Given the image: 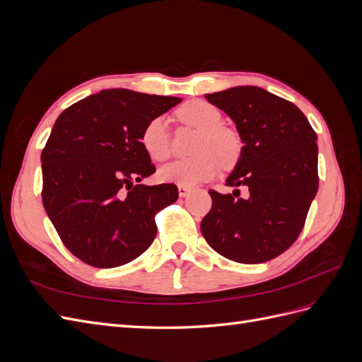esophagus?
Wrapping results in <instances>:
<instances>
[{"label":"esophagus","mask_w":362,"mask_h":362,"mask_svg":"<svg viewBox=\"0 0 362 362\" xmlns=\"http://www.w3.org/2000/svg\"><path fill=\"white\" fill-rule=\"evenodd\" d=\"M190 192H192L190 187H185V185H178V193H180L181 198H185V196L190 194Z\"/></svg>","instance_id":"1"}]
</instances>
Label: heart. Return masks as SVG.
I'll use <instances>...</instances> for the list:
<instances>
[{"label":"heart","instance_id":"b5f03b06","mask_svg":"<svg viewBox=\"0 0 362 362\" xmlns=\"http://www.w3.org/2000/svg\"><path fill=\"white\" fill-rule=\"evenodd\" d=\"M178 115L182 122L201 129L194 152L189 160H175L158 170L163 182L193 187L211 180L221 166H231L240 156V140L234 131L222 127V113L213 104L194 100L185 103ZM140 144L146 156L154 161L166 160L170 154L168 124L161 116L151 119L141 131Z\"/></svg>","mask_w":362,"mask_h":362}]
</instances>
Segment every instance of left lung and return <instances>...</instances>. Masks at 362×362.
I'll return each mask as SVG.
<instances>
[{
	"instance_id": "left-lung-1",
	"label": "left lung",
	"mask_w": 362,
	"mask_h": 362,
	"mask_svg": "<svg viewBox=\"0 0 362 362\" xmlns=\"http://www.w3.org/2000/svg\"><path fill=\"white\" fill-rule=\"evenodd\" d=\"M205 98L234 120L243 148L226 185H245L249 196L208 192L213 205L202 235L222 257L243 264L276 258L298 240L319 189L315 131L293 103L257 86Z\"/></svg>"
}]
</instances>
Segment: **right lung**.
<instances>
[{
  "label": "right lung",
  "instance_id": "obj_1",
  "mask_svg": "<svg viewBox=\"0 0 362 362\" xmlns=\"http://www.w3.org/2000/svg\"><path fill=\"white\" fill-rule=\"evenodd\" d=\"M181 98L107 89L68 107L42 151V201L63 245L86 264L112 269L154 242V217L178 199L175 184L145 185L156 166L140 136Z\"/></svg>",
  "mask_w": 362,
  "mask_h": 362
}]
</instances>
